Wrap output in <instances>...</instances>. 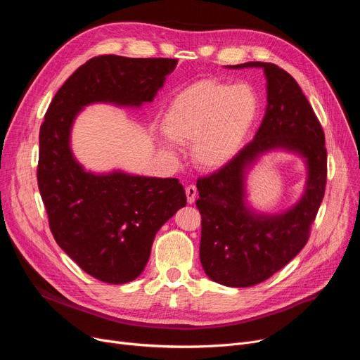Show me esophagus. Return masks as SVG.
<instances>
[{"label": "esophagus", "instance_id": "34e87169", "mask_svg": "<svg viewBox=\"0 0 360 360\" xmlns=\"http://www.w3.org/2000/svg\"><path fill=\"white\" fill-rule=\"evenodd\" d=\"M185 194H186V200L190 204H193L197 198V186L195 185H188L186 190H185Z\"/></svg>", "mask_w": 360, "mask_h": 360}]
</instances>
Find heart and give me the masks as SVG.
Returning <instances> with one entry per match:
<instances>
[{
    "label": "heart",
    "mask_w": 360,
    "mask_h": 360,
    "mask_svg": "<svg viewBox=\"0 0 360 360\" xmlns=\"http://www.w3.org/2000/svg\"><path fill=\"white\" fill-rule=\"evenodd\" d=\"M259 110L255 89L214 79L195 82L178 91L163 115L165 136L179 144L191 143V156L202 169L231 162L251 131ZM167 151L174 147L163 141Z\"/></svg>",
    "instance_id": "obj_1"
}]
</instances>
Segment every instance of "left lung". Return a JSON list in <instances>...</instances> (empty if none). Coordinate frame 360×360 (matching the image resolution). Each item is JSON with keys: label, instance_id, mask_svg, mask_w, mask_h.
Returning <instances> with one entry per match:
<instances>
[{"label": "left lung", "instance_id": "left-lung-1", "mask_svg": "<svg viewBox=\"0 0 360 360\" xmlns=\"http://www.w3.org/2000/svg\"><path fill=\"white\" fill-rule=\"evenodd\" d=\"M245 67H261L266 72V115L252 141L223 167L197 181L200 259L207 276L229 288L258 285L300 252L309 239L327 184L324 131L296 80L270 63L229 65ZM273 148L296 150L306 159V194L285 214L257 215L244 202V169Z\"/></svg>", "mask_w": 360, "mask_h": 360}]
</instances>
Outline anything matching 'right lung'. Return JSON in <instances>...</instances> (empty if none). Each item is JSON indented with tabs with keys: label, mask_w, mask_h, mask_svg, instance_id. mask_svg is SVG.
Segmentation results:
<instances>
[{
	"label": "right lung",
	"mask_w": 360,
	"mask_h": 360,
	"mask_svg": "<svg viewBox=\"0 0 360 360\" xmlns=\"http://www.w3.org/2000/svg\"><path fill=\"white\" fill-rule=\"evenodd\" d=\"M176 64L94 56L56 91L41 125L36 175L53 239L83 271L110 285L143 273L158 231L186 204V195L176 178L86 172L71 153V125L94 102H151Z\"/></svg>",
	"instance_id": "right-lung-1"
}]
</instances>
